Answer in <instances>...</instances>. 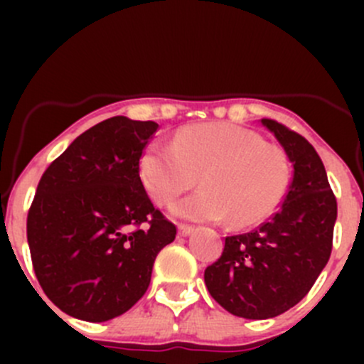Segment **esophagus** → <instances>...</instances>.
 Segmentation results:
<instances>
[{"label":"esophagus","instance_id":"34e87169","mask_svg":"<svg viewBox=\"0 0 364 364\" xmlns=\"http://www.w3.org/2000/svg\"><path fill=\"white\" fill-rule=\"evenodd\" d=\"M193 232V227L192 225H185V223H181V225L178 227V234L181 237H186V236H190V234Z\"/></svg>","mask_w":364,"mask_h":364}]
</instances>
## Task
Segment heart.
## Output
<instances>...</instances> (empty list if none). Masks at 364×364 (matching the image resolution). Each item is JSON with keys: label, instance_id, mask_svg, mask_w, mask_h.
I'll list each match as a JSON object with an SVG mask.
<instances>
[{"label": "heart", "instance_id": "heart-1", "mask_svg": "<svg viewBox=\"0 0 364 364\" xmlns=\"http://www.w3.org/2000/svg\"><path fill=\"white\" fill-rule=\"evenodd\" d=\"M139 178L153 203L165 205L188 192L196 196L171 208L176 218L248 227L262 222L285 197L291 164L284 149L262 135L230 123H203L176 134L172 146L151 144L139 159Z\"/></svg>", "mask_w": 364, "mask_h": 364}]
</instances>
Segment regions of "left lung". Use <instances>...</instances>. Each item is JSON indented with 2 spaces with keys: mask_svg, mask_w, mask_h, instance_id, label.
I'll return each mask as SVG.
<instances>
[{
  "mask_svg": "<svg viewBox=\"0 0 364 364\" xmlns=\"http://www.w3.org/2000/svg\"><path fill=\"white\" fill-rule=\"evenodd\" d=\"M260 123L294 167L280 209L255 230L227 236L222 257L205 267L213 299L243 318L277 317L299 303L328 264L336 199L314 146L273 119Z\"/></svg>",
  "mask_w": 364,
  "mask_h": 364,
  "instance_id": "obj_1",
  "label": "left lung"
}]
</instances>
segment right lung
Instances as JSON below:
<instances>
[{
    "instance_id": "1",
    "label": "right lung",
    "mask_w": 364,
    "mask_h": 364,
    "mask_svg": "<svg viewBox=\"0 0 364 364\" xmlns=\"http://www.w3.org/2000/svg\"><path fill=\"white\" fill-rule=\"evenodd\" d=\"M156 130L155 121L109 117L80 134L36 186L28 213L33 269L67 315L105 322L130 310L148 291L159 252L174 241V223L139 178Z\"/></svg>"
}]
</instances>
